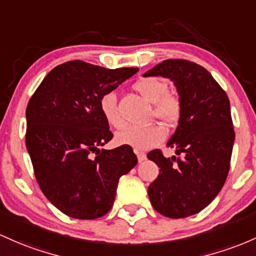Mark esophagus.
<instances>
[{
	"mask_svg": "<svg viewBox=\"0 0 256 256\" xmlns=\"http://www.w3.org/2000/svg\"><path fill=\"white\" fill-rule=\"evenodd\" d=\"M134 153H136V156H137V159H138V162H144L146 158H147V156H146L144 153H142V152L134 150Z\"/></svg>",
	"mask_w": 256,
	"mask_h": 256,
	"instance_id": "34e87169",
	"label": "esophagus"
}]
</instances>
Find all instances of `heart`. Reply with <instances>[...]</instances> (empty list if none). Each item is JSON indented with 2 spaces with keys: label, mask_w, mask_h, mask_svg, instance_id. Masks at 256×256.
<instances>
[{
  "label": "heart",
  "mask_w": 256,
  "mask_h": 256,
  "mask_svg": "<svg viewBox=\"0 0 256 256\" xmlns=\"http://www.w3.org/2000/svg\"><path fill=\"white\" fill-rule=\"evenodd\" d=\"M134 91L153 104V114L165 125H174L178 122L182 113V103L174 94H169V84L162 78L147 76L134 84ZM100 109L109 125L122 128L124 119L116 104V94L106 92L100 100ZM166 132L162 126L152 124L148 126H128L116 134L118 144L130 146L136 150H147L165 140Z\"/></svg>",
  "instance_id": "b5f03b06"
}]
</instances>
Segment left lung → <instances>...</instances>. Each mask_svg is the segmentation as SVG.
Returning <instances> with one entry per match:
<instances>
[{"label": "left lung", "mask_w": 256, "mask_h": 256, "mask_svg": "<svg viewBox=\"0 0 256 256\" xmlns=\"http://www.w3.org/2000/svg\"><path fill=\"white\" fill-rule=\"evenodd\" d=\"M143 76L170 78L182 103L178 128L166 143L178 156L165 158L158 150L148 153L160 168L148 196L166 218L194 215L214 200L228 174L234 143L228 97L212 75L193 62L164 60Z\"/></svg>", "instance_id": "obj_1"}]
</instances>
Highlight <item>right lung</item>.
Here are the masks:
<instances>
[{
    "label": "right lung",
    "mask_w": 256,
    "mask_h": 256,
    "mask_svg": "<svg viewBox=\"0 0 256 256\" xmlns=\"http://www.w3.org/2000/svg\"><path fill=\"white\" fill-rule=\"evenodd\" d=\"M137 72L66 62L50 70L29 100L26 150L35 178L46 198L70 218L106 215L120 178L136 166L130 146L98 147L113 138L100 109V97Z\"/></svg>",
    "instance_id": "1"
}]
</instances>
